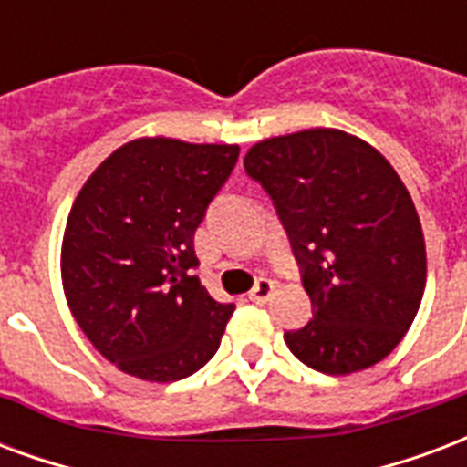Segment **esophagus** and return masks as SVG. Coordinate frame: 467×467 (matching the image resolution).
I'll return each instance as SVG.
<instances>
[{
    "label": "esophagus",
    "instance_id": "obj_1",
    "mask_svg": "<svg viewBox=\"0 0 467 467\" xmlns=\"http://www.w3.org/2000/svg\"><path fill=\"white\" fill-rule=\"evenodd\" d=\"M273 290H275V283H273V280H268V278H261L254 285V290L248 293V297H251L254 303L261 305V303H265V300H268V297L273 296Z\"/></svg>",
    "mask_w": 467,
    "mask_h": 467
}]
</instances>
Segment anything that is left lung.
<instances>
[{"mask_svg":"<svg viewBox=\"0 0 467 467\" xmlns=\"http://www.w3.org/2000/svg\"><path fill=\"white\" fill-rule=\"evenodd\" d=\"M244 167L271 194L313 300V320L285 332L290 352L332 377L381 362L426 287L423 231L401 177L335 128L261 140Z\"/></svg>","mask_w":467,"mask_h":467,"instance_id":"obj_1","label":"left lung"}]
</instances>
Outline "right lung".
<instances>
[{
    "mask_svg": "<svg viewBox=\"0 0 467 467\" xmlns=\"http://www.w3.org/2000/svg\"><path fill=\"white\" fill-rule=\"evenodd\" d=\"M238 160V145L138 138L98 164L61 244L68 310L108 362L177 381L219 349L234 305L196 275L194 231Z\"/></svg>",
    "mask_w": 467,
    "mask_h": 467,
    "instance_id": "add662e5",
    "label": "right lung"
}]
</instances>
